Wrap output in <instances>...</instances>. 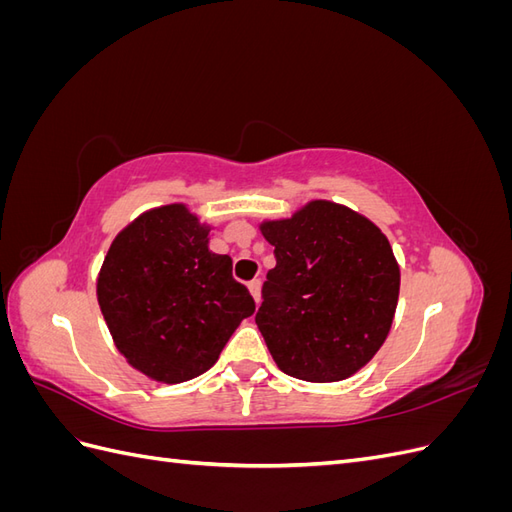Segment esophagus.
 <instances>
[{
    "instance_id": "esophagus-1",
    "label": "esophagus",
    "mask_w": 512,
    "mask_h": 512,
    "mask_svg": "<svg viewBox=\"0 0 512 512\" xmlns=\"http://www.w3.org/2000/svg\"><path fill=\"white\" fill-rule=\"evenodd\" d=\"M247 288H250V292H252V297H254L256 305H258V303H260V280H252L250 284H247Z\"/></svg>"
}]
</instances>
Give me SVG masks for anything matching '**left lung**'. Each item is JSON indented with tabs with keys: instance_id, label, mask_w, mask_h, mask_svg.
I'll list each match as a JSON object with an SVG mask.
<instances>
[{
	"instance_id": "left-lung-1",
	"label": "left lung",
	"mask_w": 512,
	"mask_h": 512,
	"mask_svg": "<svg viewBox=\"0 0 512 512\" xmlns=\"http://www.w3.org/2000/svg\"><path fill=\"white\" fill-rule=\"evenodd\" d=\"M275 267L256 324L284 374L339 382L367 365L391 331L399 265L382 230L344 205L312 200L262 222Z\"/></svg>"
}]
</instances>
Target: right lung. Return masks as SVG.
I'll return each instance as SVG.
<instances>
[{
    "mask_svg": "<svg viewBox=\"0 0 512 512\" xmlns=\"http://www.w3.org/2000/svg\"><path fill=\"white\" fill-rule=\"evenodd\" d=\"M209 226L185 205L145 211L108 247L98 303L117 350L151 380L205 374L256 309L232 277L230 256L209 250Z\"/></svg>",
    "mask_w": 512,
    "mask_h": 512,
    "instance_id": "right-lung-1",
    "label": "right lung"
}]
</instances>
